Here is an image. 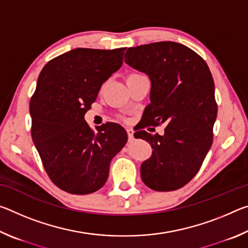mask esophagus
<instances>
[{
	"label": "esophagus",
	"instance_id": "1",
	"mask_svg": "<svg viewBox=\"0 0 248 248\" xmlns=\"http://www.w3.org/2000/svg\"><path fill=\"white\" fill-rule=\"evenodd\" d=\"M127 133H128V138H129V141H132V140H133V133H134V131H133V130H132L131 128H129V129H127Z\"/></svg>",
	"mask_w": 248,
	"mask_h": 248
}]
</instances>
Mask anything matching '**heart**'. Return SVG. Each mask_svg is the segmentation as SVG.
Masks as SVG:
<instances>
[{
  "mask_svg": "<svg viewBox=\"0 0 248 248\" xmlns=\"http://www.w3.org/2000/svg\"><path fill=\"white\" fill-rule=\"evenodd\" d=\"M137 77H141V75L140 74H137V73H133V74H130L127 78H137Z\"/></svg>",
  "mask_w": 248,
  "mask_h": 248,
  "instance_id": "heart-1",
  "label": "heart"
}]
</instances>
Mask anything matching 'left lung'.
Segmentation results:
<instances>
[{
    "label": "left lung",
    "mask_w": 248,
    "mask_h": 248,
    "mask_svg": "<svg viewBox=\"0 0 248 248\" xmlns=\"http://www.w3.org/2000/svg\"><path fill=\"white\" fill-rule=\"evenodd\" d=\"M124 62L149 75L151 104L140 129L164 124V134L134 133L152 146L141 165V178L156 191H171L198 173L213 141L217 105L208 64L194 50L173 41L129 48Z\"/></svg>",
    "instance_id": "8db88e82"
}]
</instances>
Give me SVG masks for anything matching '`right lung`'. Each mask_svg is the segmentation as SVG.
<instances>
[{
    "label": "right lung",
    "instance_id": "add662e5",
    "mask_svg": "<svg viewBox=\"0 0 248 248\" xmlns=\"http://www.w3.org/2000/svg\"><path fill=\"white\" fill-rule=\"evenodd\" d=\"M125 48H77L50 60L29 104L31 138L51 182L72 195L102 188L112 157L128 141L118 124L94 131L84 120L100 86L123 65Z\"/></svg>",
    "mask_w": 248,
    "mask_h": 248
}]
</instances>
